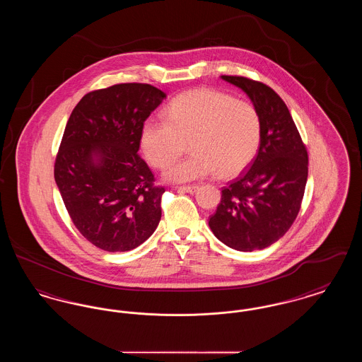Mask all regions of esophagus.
I'll return each instance as SVG.
<instances>
[{"mask_svg": "<svg viewBox=\"0 0 362 362\" xmlns=\"http://www.w3.org/2000/svg\"><path fill=\"white\" fill-rule=\"evenodd\" d=\"M198 189H199V186H197V185H192V186H179L177 187V189L185 191V192H189V194H194Z\"/></svg>", "mask_w": 362, "mask_h": 362, "instance_id": "obj_1", "label": "esophagus"}]
</instances>
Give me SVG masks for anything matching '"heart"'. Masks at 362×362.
Instances as JSON below:
<instances>
[{
    "instance_id": "1",
    "label": "heart",
    "mask_w": 362,
    "mask_h": 362,
    "mask_svg": "<svg viewBox=\"0 0 362 362\" xmlns=\"http://www.w3.org/2000/svg\"><path fill=\"white\" fill-rule=\"evenodd\" d=\"M164 117H151L141 129V148L157 168L170 164L164 176L171 182L205 179L218 171L223 177L243 173L255 158L262 141V119L252 103L201 88L176 96Z\"/></svg>"
}]
</instances>
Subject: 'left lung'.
I'll list each match as a JSON object with an SVG mask.
<instances>
[{
	"mask_svg": "<svg viewBox=\"0 0 362 362\" xmlns=\"http://www.w3.org/2000/svg\"><path fill=\"white\" fill-rule=\"evenodd\" d=\"M241 88L262 119L258 155L223 187L209 218L214 236L238 251L263 250L292 226L308 177V152L285 102L270 86L243 76H221Z\"/></svg>",
	"mask_w": 362,
	"mask_h": 362,
	"instance_id": "left-lung-1",
	"label": "left lung"
}]
</instances>
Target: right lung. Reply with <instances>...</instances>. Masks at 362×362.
<instances>
[{"mask_svg":"<svg viewBox=\"0 0 362 362\" xmlns=\"http://www.w3.org/2000/svg\"><path fill=\"white\" fill-rule=\"evenodd\" d=\"M164 98L151 84H115L86 93L70 114L54 177L73 224L100 250L130 251L160 223L165 189L138 151L142 124Z\"/></svg>","mask_w":362,"mask_h":362,"instance_id":"right-lung-1","label":"right lung"}]
</instances>
